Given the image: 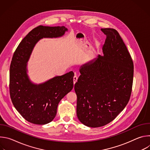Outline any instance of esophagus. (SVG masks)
Instances as JSON below:
<instances>
[{"label":"esophagus","mask_w":150,"mask_h":150,"mask_svg":"<svg viewBox=\"0 0 150 150\" xmlns=\"http://www.w3.org/2000/svg\"><path fill=\"white\" fill-rule=\"evenodd\" d=\"M77 80H78V75L76 73H75V75L74 76V83H75L77 81Z\"/></svg>","instance_id":"obj_1"}]
</instances>
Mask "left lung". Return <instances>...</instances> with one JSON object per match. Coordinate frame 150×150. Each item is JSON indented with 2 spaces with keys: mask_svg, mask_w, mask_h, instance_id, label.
Wrapping results in <instances>:
<instances>
[{
  "mask_svg": "<svg viewBox=\"0 0 150 150\" xmlns=\"http://www.w3.org/2000/svg\"><path fill=\"white\" fill-rule=\"evenodd\" d=\"M106 35L103 56L81 68L74 89L79 121L91 127L113 120L129 102L134 78V63L119 33L101 28Z\"/></svg>",
  "mask_w": 150,
  "mask_h": 150,
  "instance_id": "left-lung-1",
  "label": "left lung"
}]
</instances>
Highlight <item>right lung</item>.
Returning <instances> with one entry per match:
<instances>
[{"label": "right lung", "mask_w": 150, "mask_h": 150, "mask_svg": "<svg viewBox=\"0 0 150 150\" xmlns=\"http://www.w3.org/2000/svg\"><path fill=\"white\" fill-rule=\"evenodd\" d=\"M67 31L64 26L40 25L23 38L13 53L9 72L10 96L16 110L30 123L52 122L59 103L74 87L72 71L38 85L32 83L27 74V63L37 42L42 38L61 37Z\"/></svg>", "instance_id": "add662e5"}]
</instances>
